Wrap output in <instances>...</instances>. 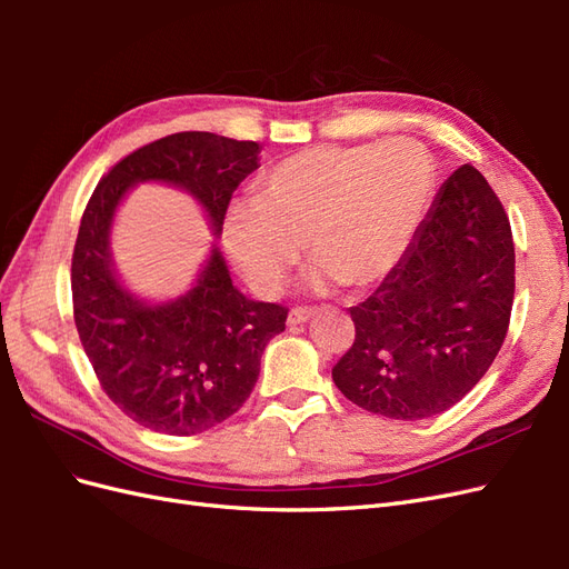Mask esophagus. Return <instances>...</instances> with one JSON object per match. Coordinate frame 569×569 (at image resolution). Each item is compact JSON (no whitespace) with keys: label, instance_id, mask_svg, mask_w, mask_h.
Listing matches in <instances>:
<instances>
[{"label":"esophagus","instance_id":"34e87169","mask_svg":"<svg viewBox=\"0 0 569 569\" xmlns=\"http://www.w3.org/2000/svg\"><path fill=\"white\" fill-rule=\"evenodd\" d=\"M316 316V311L313 308H303V306H297V308H291L289 311V316H287V322L289 325H303V322H308Z\"/></svg>","mask_w":569,"mask_h":569}]
</instances>
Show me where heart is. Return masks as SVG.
<instances>
[{
	"instance_id": "obj_1",
	"label": "heart",
	"mask_w": 569,
	"mask_h": 569,
	"mask_svg": "<svg viewBox=\"0 0 569 569\" xmlns=\"http://www.w3.org/2000/svg\"><path fill=\"white\" fill-rule=\"evenodd\" d=\"M437 180L432 153L408 137L311 147L274 163L258 197L230 206L222 242L258 295L280 291L306 242L311 282L368 287L401 261Z\"/></svg>"
}]
</instances>
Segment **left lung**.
I'll return each instance as SVG.
<instances>
[{"label":"left lung","mask_w":569,"mask_h":569,"mask_svg":"<svg viewBox=\"0 0 569 569\" xmlns=\"http://www.w3.org/2000/svg\"><path fill=\"white\" fill-rule=\"evenodd\" d=\"M515 297L510 220L470 163L446 180L382 284L351 306L353 347L332 368L339 391L391 420L456 406L487 375Z\"/></svg>","instance_id":"left-lung-1"}]
</instances>
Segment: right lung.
I'll use <instances>...</instances> for the list:
<instances>
[{
    "instance_id": "1",
    "label": "right lung",
    "mask_w": 569,
    "mask_h": 569,
    "mask_svg": "<svg viewBox=\"0 0 569 569\" xmlns=\"http://www.w3.org/2000/svg\"><path fill=\"white\" fill-rule=\"evenodd\" d=\"M261 147L213 132H176L144 144L99 180L73 249V316L101 389L151 432L192 437L244 406L266 343L284 332L287 308L251 301L211 249L187 295L147 303L120 284L109 234L120 201L137 182H166L192 194L213 234L232 192L258 168Z\"/></svg>"
}]
</instances>
